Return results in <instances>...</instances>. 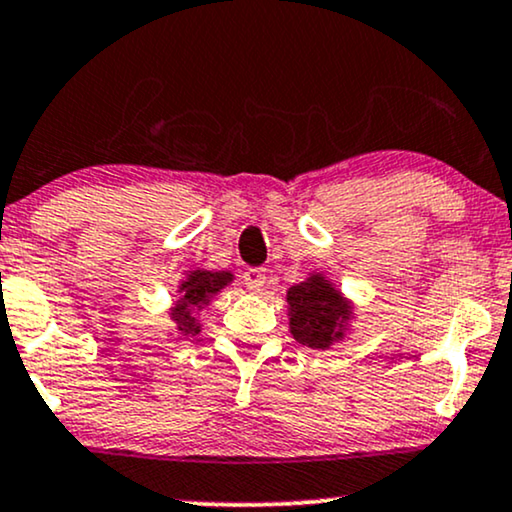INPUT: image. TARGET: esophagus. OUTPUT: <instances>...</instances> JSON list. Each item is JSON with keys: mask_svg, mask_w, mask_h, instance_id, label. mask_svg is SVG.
Masks as SVG:
<instances>
[{"mask_svg": "<svg viewBox=\"0 0 512 512\" xmlns=\"http://www.w3.org/2000/svg\"><path fill=\"white\" fill-rule=\"evenodd\" d=\"M243 279H245V286H248V291L260 293L264 288V283H267V269H262V267L245 269Z\"/></svg>", "mask_w": 512, "mask_h": 512, "instance_id": "34e87169", "label": "esophagus"}]
</instances>
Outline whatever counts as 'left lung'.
<instances>
[{"instance_id":"left-lung-1","label":"left lung","mask_w":512,"mask_h":512,"mask_svg":"<svg viewBox=\"0 0 512 512\" xmlns=\"http://www.w3.org/2000/svg\"><path fill=\"white\" fill-rule=\"evenodd\" d=\"M286 300L295 341L307 348L326 350L338 338H343V329L350 319V305L322 274H312L307 281L288 288Z\"/></svg>"}]
</instances>
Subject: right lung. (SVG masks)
I'll list each match as a JSON object with an SVG mask.
<instances>
[{"mask_svg": "<svg viewBox=\"0 0 512 512\" xmlns=\"http://www.w3.org/2000/svg\"><path fill=\"white\" fill-rule=\"evenodd\" d=\"M233 274L229 272H205V269H195L188 274V279L178 286V303L171 310V319H174L178 334L190 336L200 334V324L193 315V310H200L202 305H207L212 300V295H217L226 283H231Z\"/></svg>", "mask_w": 512, "mask_h": 512, "instance_id": "add662e5", "label": "right lung"}]
</instances>
